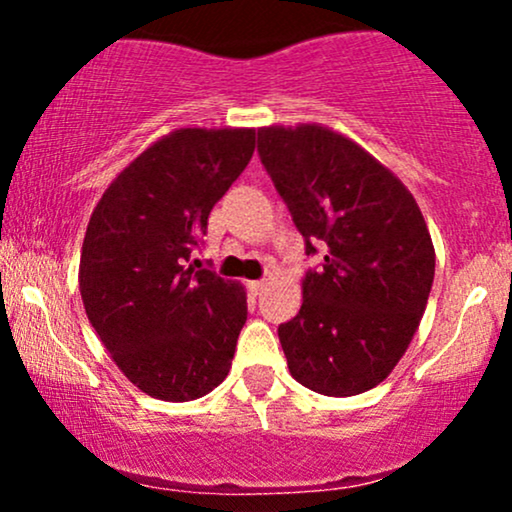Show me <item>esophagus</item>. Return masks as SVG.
<instances>
[{
	"mask_svg": "<svg viewBox=\"0 0 512 512\" xmlns=\"http://www.w3.org/2000/svg\"><path fill=\"white\" fill-rule=\"evenodd\" d=\"M262 289H264V281H248V291L252 296H260Z\"/></svg>",
	"mask_w": 512,
	"mask_h": 512,
	"instance_id": "34e87169",
	"label": "esophagus"
}]
</instances>
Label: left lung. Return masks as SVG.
<instances>
[{"label": "left lung", "instance_id": "8db88e82", "mask_svg": "<svg viewBox=\"0 0 512 512\" xmlns=\"http://www.w3.org/2000/svg\"><path fill=\"white\" fill-rule=\"evenodd\" d=\"M257 151L305 238L325 260L303 276L279 342L298 383L327 397L380 385L419 330L436 250L404 182L325 125L257 129Z\"/></svg>", "mask_w": 512, "mask_h": 512}]
</instances>
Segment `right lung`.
Wrapping results in <instances>:
<instances>
[{
    "label": "right lung",
    "mask_w": 512,
    "mask_h": 512,
    "mask_svg": "<svg viewBox=\"0 0 512 512\" xmlns=\"http://www.w3.org/2000/svg\"><path fill=\"white\" fill-rule=\"evenodd\" d=\"M252 151L250 127L173 129L110 182L86 226L88 322L129 383L163 402L207 395L231 370L248 296L187 262Z\"/></svg>",
    "instance_id": "obj_1"
}]
</instances>
